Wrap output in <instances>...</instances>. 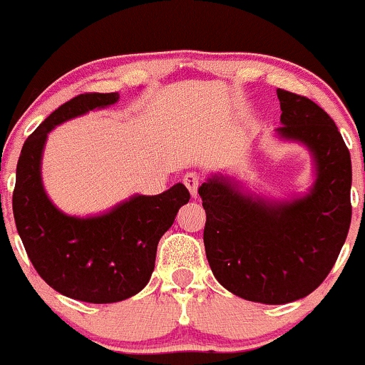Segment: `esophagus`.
<instances>
[{
  "label": "esophagus",
  "instance_id": "1",
  "mask_svg": "<svg viewBox=\"0 0 365 365\" xmlns=\"http://www.w3.org/2000/svg\"><path fill=\"white\" fill-rule=\"evenodd\" d=\"M182 182H184V186H186L187 190H190L191 197H193V198L197 197L198 186H200V175H198L197 172H190V174L184 175Z\"/></svg>",
  "mask_w": 365,
  "mask_h": 365
}]
</instances>
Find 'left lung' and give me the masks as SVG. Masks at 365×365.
Segmentation results:
<instances>
[{
    "label": "left lung",
    "mask_w": 365,
    "mask_h": 365,
    "mask_svg": "<svg viewBox=\"0 0 365 365\" xmlns=\"http://www.w3.org/2000/svg\"><path fill=\"white\" fill-rule=\"evenodd\" d=\"M276 93L281 105L276 137L304 145L313 158L314 179L307 193L274 200L221 172L198 187L214 277L240 299L274 306L320 287L351 221V158L336 123L306 96Z\"/></svg>",
    "instance_id": "left-lung-1"
}]
</instances>
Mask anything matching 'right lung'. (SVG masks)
<instances>
[{
    "label": "right lung",
    "instance_id": "right-lung-1",
    "mask_svg": "<svg viewBox=\"0 0 365 365\" xmlns=\"http://www.w3.org/2000/svg\"><path fill=\"white\" fill-rule=\"evenodd\" d=\"M118 100V93H86L56 108L24 142L15 174V227L33 267L56 292L91 304L130 299L149 283L158 242L190 202L182 182L160 195H131L93 216H71L48 198L42 181L48 133Z\"/></svg>",
    "mask_w": 365,
    "mask_h": 365
}]
</instances>
